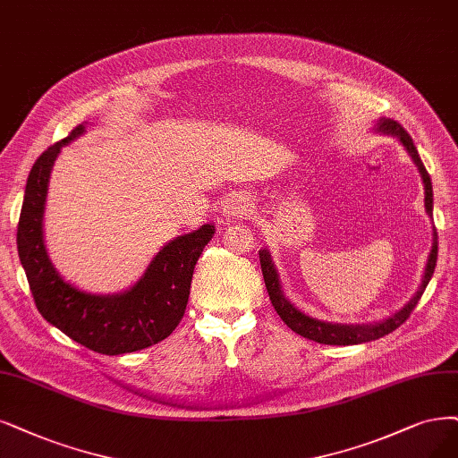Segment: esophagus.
<instances>
[{
  "mask_svg": "<svg viewBox=\"0 0 458 458\" xmlns=\"http://www.w3.org/2000/svg\"><path fill=\"white\" fill-rule=\"evenodd\" d=\"M250 208V199L243 192H235L226 198L223 203V215L228 218H242L243 215L249 213Z\"/></svg>",
  "mask_w": 458,
  "mask_h": 458,
  "instance_id": "34e87169",
  "label": "esophagus"
}]
</instances>
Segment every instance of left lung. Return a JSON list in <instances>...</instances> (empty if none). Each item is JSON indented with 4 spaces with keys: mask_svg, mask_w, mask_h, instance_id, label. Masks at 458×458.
I'll return each mask as SVG.
<instances>
[{
    "mask_svg": "<svg viewBox=\"0 0 458 458\" xmlns=\"http://www.w3.org/2000/svg\"><path fill=\"white\" fill-rule=\"evenodd\" d=\"M376 133H383V135H393L396 138L402 147L405 148V152L411 157L413 164L417 165L422 184H425V209L428 213V216L432 218V209H434V194H432V182H430V175L427 172V167L422 165V160L417 152V147L413 145V140L410 138V133L405 131L396 121H391V118H379V121L374 124ZM260 255V267H262V276H264V283L266 289L269 294V300H272L276 311L279 313V317L284 320V325L289 327L291 330H294L296 334L308 337V340H313L317 344H325V345H359V344H366V342H374L379 340V337L391 334L393 330H396L402 323H405V318L410 317V313L415 310V306L419 303L422 293H425L428 281L434 276L436 269V260H437V232L434 228L432 232V249L430 255L425 266V274H422L420 284L417 293L411 296V300L405 303L402 310H398L394 315L386 317L379 323H369V325H344V323H328V320H320L315 318L308 313H303L301 310H298L294 303L284 296L283 293V284H281V277L277 267L274 264L272 252H269L266 247L259 250Z\"/></svg>",
    "mask_w": 458,
    "mask_h": 458,
    "instance_id": "1",
    "label": "left lung"
}]
</instances>
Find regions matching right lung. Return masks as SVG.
I'll list each match as a JSON object with an SVG mask.
<instances>
[{"label":"right lung","mask_w":458,"mask_h":458,"mask_svg":"<svg viewBox=\"0 0 458 458\" xmlns=\"http://www.w3.org/2000/svg\"><path fill=\"white\" fill-rule=\"evenodd\" d=\"M84 131L87 123L48 147L33 164L16 232L19 259L36 306L47 323L101 354L141 351L165 340L181 323L191 294L194 266L203 247L211 242L215 225H203L165 243L143 276L123 293L96 294L65 281L47 252L45 201L50 172L62 147L81 138Z\"/></svg>","instance_id":"add662e5"}]
</instances>
